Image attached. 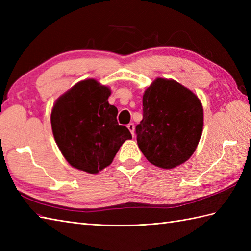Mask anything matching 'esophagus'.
<instances>
[{
    "label": "esophagus",
    "instance_id": "1",
    "mask_svg": "<svg viewBox=\"0 0 251 251\" xmlns=\"http://www.w3.org/2000/svg\"><path fill=\"white\" fill-rule=\"evenodd\" d=\"M127 128L129 129V131L131 132L132 136L135 135V125H134V123H129V124L127 125Z\"/></svg>",
    "mask_w": 251,
    "mask_h": 251
}]
</instances>
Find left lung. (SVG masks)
<instances>
[{
    "label": "left lung",
    "mask_w": 251,
    "mask_h": 251,
    "mask_svg": "<svg viewBox=\"0 0 251 251\" xmlns=\"http://www.w3.org/2000/svg\"><path fill=\"white\" fill-rule=\"evenodd\" d=\"M138 147L151 164L172 169L191 157L202 131L197 96L173 79L156 78L143 94Z\"/></svg>",
    "instance_id": "1"
}]
</instances>
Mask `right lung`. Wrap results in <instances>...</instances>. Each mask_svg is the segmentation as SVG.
I'll use <instances>...</instances> for the list:
<instances>
[{
	"mask_svg": "<svg viewBox=\"0 0 251 251\" xmlns=\"http://www.w3.org/2000/svg\"><path fill=\"white\" fill-rule=\"evenodd\" d=\"M110 95V89L96 79H85L63 94L52 108V134L74 168L97 174L131 139L128 128L117 123V109L108 102Z\"/></svg>",
	"mask_w": 251,
	"mask_h": 251,
	"instance_id": "add662e5",
	"label": "right lung"
}]
</instances>
